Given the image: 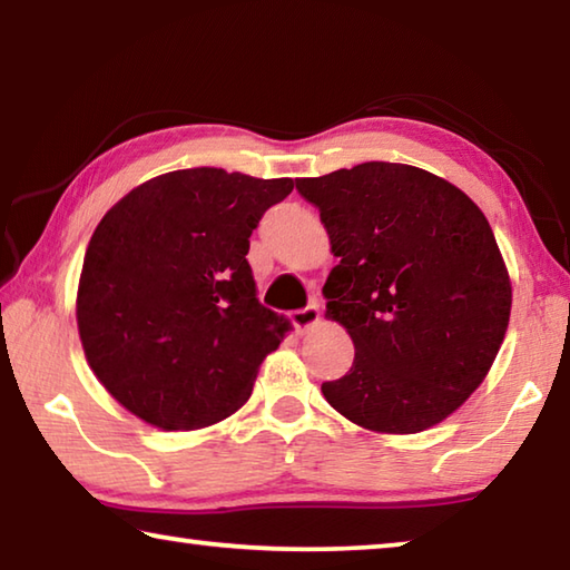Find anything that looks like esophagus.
I'll list each match as a JSON object with an SVG mask.
<instances>
[{"label": "esophagus", "mask_w": 570, "mask_h": 570, "mask_svg": "<svg viewBox=\"0 0 570 570\" xmlns=\"http://www.w3.org/2000/svg\"><path fill=\"white\" fill-rule=\"evenodd\" d=\"M288 320H292L296 330H308V326H314L316 322H320V306L308 304L304 308H296V312L288 314Z\"/></svg>", "instance_id": "1"}]
</instances>
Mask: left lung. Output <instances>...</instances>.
I'll return each instance as SVG.
<instances>
[{
  "label": "left lung",
  "instance_id": "8db88e82",
  "mask_svg": "<svg viewBox=\"0 0 570 570\" xmlns=\"http://www.w3.org/2000/svg\"><path fill=\"white\" fill-rule=\"evenodd\" d=\"M296 190L340 256L322 294L354 342L350 372L322 384L326 402L392 435L442 422L485 380L508 330L513 292L488 218L402 163L298 178Z\"/></svg>",
  "mask_w": 570,
  "mask_h": 570
}]
</instances>
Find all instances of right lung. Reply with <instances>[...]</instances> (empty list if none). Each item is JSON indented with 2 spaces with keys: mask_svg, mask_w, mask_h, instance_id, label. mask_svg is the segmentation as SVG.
I'll list each match as a JSON object with an SVG mask.
<instances>
[{
  "mask_svg": "<svg viewBox=\"0 0 570 570\" xmlns=\"http://www.w3.org/2000/svg\"><path fill=\"white\" fill-rule=\"evenodd\" d=\"M292 178L188 168L132 188L95 228L77 288L92 372L160 430H196L250 397L284 316L258 304L248 236Z\"/></svg>",
  "mask_w": 570,
  "mask_h": 570,
  "instance_id": "add662e5",
  "label": "right lung"
}]
</instances>
